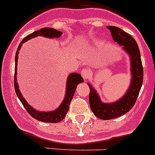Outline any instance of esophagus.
<instances>
[{"label": "esophagus", "mask_w": 155, "mask_h": 155, "mask_svg": "<svg viewBox=\"0 0 155 155\" xmlns=\"http://www.w3.org/2000/svg\"><path fill=\"white\" fill-rule=\"evenodd\" d=\"M91 71H89L87 68H84L83 70H81V75L84 78V80H87L88 78L90 77Z\"/></svg>", "instance_id": "obj_1"}]
</instances>
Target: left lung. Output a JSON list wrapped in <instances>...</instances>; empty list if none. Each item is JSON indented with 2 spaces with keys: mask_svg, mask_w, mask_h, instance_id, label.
Wrapping results in <instances>:
<instances>
[{
  "mask_svg": "<svg viewBox=\"0 0 155 155\" xmlns=\"http://www.w3.org/2000/svg\"><path fill=\"white\" fill-rule=\"evenodd\" d=\"M115 42L122 47V50L129 55L130 63V84L125 95L112 103H104L97 91L88 84L89 92V101L90 108L95 116L104 120L116 119L125 114L135 104L143 82V68L140 49L134 39L120 28L108 26Z\"/></svg>",
  "mask_w": 155,
  "mask_h": 155,
  "instance_id": "left-lung-1",
  "label": "left lung"
}]
</instances>
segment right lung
Segmentation results:
<instances>
[{
	"label": "right lung",
	"instance_id": "add662e5",
	"mask_svg": "<svg viewBox=\"0 0 155 155\" xmlns=\"http://www.w3.org/2000/svg\"><path fill=\"white\" fill-rule=\"evenodd\" d=\"M63 33L61 31H59L54 28H43L42 29L36 30L33 33L27 36L19 44L18 49H17L16 54H15V75H14V87L15 89V93L17 96L25 107L26 110L29 113L32 117L34 118L35 119L40 121L43 122H48V123H57L60 122V121L63 120L66 116V113L69 109V104L71 103V99L74 96V92H75L77 86L80 83L84 82V79L81 77V75L78 73H71L68 76L66 81V94H65L64 99L61 104L52 111H39L36 110V109L30 106L29 104L27 102L25 98H24L22 94L21 93L19 90L18 84L17 83V64H18V53L21 48L22 44L26 42L27 41L33 39V38L37 37V36H44V37L49 38V39H56V38H60L62 36Z\"/></svg>",
	"mask_w": 155,
	"mask_h": 155
}]
</instances>
